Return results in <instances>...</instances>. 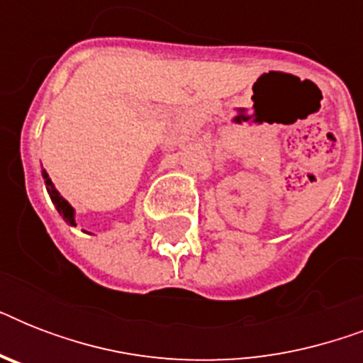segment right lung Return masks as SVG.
<instances>
[{
  "label": "right lung",
  "mask_w": 363,
  "mask_h": 363,
  "mask_svg": "<svg viewBox=\"0 0 363 363\" xmlns=\"http://www.w3.org/2000/svg\"><path fill=\"white\" fill-rule=\"evenodd\" d=\"M43 179H45V184H47V192L50 194V199H52V203L56 205V209H58V213L62 216H64V220L67 222V224H71V226H75V211H73V207H71L67 201H65L62 196H60V192L54 188L52 181H50V177L43 171Z\"/></svg>",
  "instance_id": "right-lung-1"
}]
</instances>
